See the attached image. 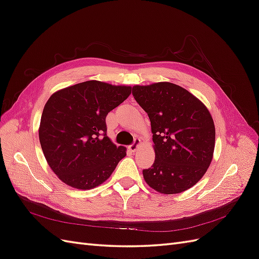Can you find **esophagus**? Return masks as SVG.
I'll return each instance as SVG.
<instances>
[{"mask_svg": "<svg viewBox=\"0 0 259 259\" xmlns=\"http://www.w3.org/2000/svg\"><path fill=\"white\" fill-rule=\"evenodd\" d=\"M140 139L139 138H135L134 139V143H133L131 146H128V150L131 151V152H135L137 149H138V147L140 146Z\"/></svg>", "mask_w": 259, "mask_h": 259, "instance_id": "34e87169", "label": "esophagus"}]
</instances>
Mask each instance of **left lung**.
<instances>
[{
  "label": "left lung",
  "mask_w": 259,
  "mask_h": 259,
  "mask_svg": "<svg viewBox=\"0 0 259 259\" xmlns=\"http://www.w3.org/2000/svg\"><path fill=\"white\" fill-rule=\"evenodd\" d=\"M133 96L151 122L155 160L146 183L164 194L197 184L213 159L215 125L204 104L182 86L159 82L133 86Z\"/></svg>",
  "instance_id": "obj_1"
}]
</instances>
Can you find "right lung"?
Segmentation results:
<instances>
[{
  "instance_id": "obj_1",
  "label": "right lung",
  "mask_w": 259,
  "mask_h": 259,
  "mask_svg": "<svg viewBox=\"0 0 259 259\" xmlns=\"http://www.w3.org/2000/svg\"><path fill=\"white\" fill-rule=\"evenodd\" d=\"M132 93L131 86L86 81L53 95L45 104L38 138L58 178L76 189L103 184L125 155L107 136L106 116Z\"/></svg>"
}]
</instances>
